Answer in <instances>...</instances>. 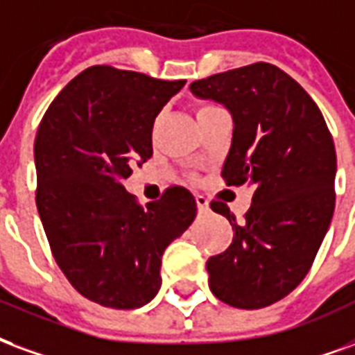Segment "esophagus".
Masks as SVG:
<instances>
[{
    "label": "esophagus",
    "instance_id": "1",
    "mask_svg": "<svg viewBox=\"0 0 355 355\" xmlns=\"http://www.w3.org/2000/svg\"><path fill=\"white\" fill-rule=\"evenodd\" d=\"M196 206H198V211H208L209 204L208 198L204 195H196Z\"/></svg>",
    "mask_w": 355,
    "mask_h": 355
}]
</instances>
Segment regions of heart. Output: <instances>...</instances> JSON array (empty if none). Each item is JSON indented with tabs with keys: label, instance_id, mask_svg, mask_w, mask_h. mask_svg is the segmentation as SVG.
Instances as JSON below:
<instances>
[{
	"label": "heart",
	"instance_id": "obj_1",
	"mask_svg": "<svg viewBox=\"0 0 355 355\" xmlns=\"http://www.w3.org/2000/svg\"><path fill=\"white\" fill-rule=\"evenodd\" d=\"M211 107H214V105H200V107L196 110V115H200V113H204V111L211 110Z\"/></svg>",
	"mask_w": 355,
	"mask_h": 355
}]
</instances>
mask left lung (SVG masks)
<instances>
[{
  "label": "left lung",
  "instance_id": "1",
  "mask_svg": "<svg viewBox=\"0 0 355 355\" xmlns=\"http://www.w3.org/2000/svg\"><path fill=\"white\" fill-rule=\"evenodd\" d=\"M189 89L232 115L227 185L255 187L240 225L227 204H209L234 231L232 244L206 263L209 289L234 309H265L301 284L329 229L335 144L309 92L272 64L211 75Z\"/></svg>",
  "mask_w": 355,
  "mask_h": 355
}]
</instances>
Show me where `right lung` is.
<instances>
[{"mask_svg":"<svg viewBox=\"0 0 355 355\" xmlns=\"http://www.w3.org/2000/svg\"><path fill=\"white\" fill-rule=\"evenodd\" d=\"M185 81L111 66L85 69L43 115L35 204L64 276L89 301L139 309L160 289V257L195 221V196L170 187L144 208L123 187L153 155V123Z\"/></svg>","mask_w":355,"mask_h":355,"instance_id":"obj_1","label":"right lung"}]
</instances>
